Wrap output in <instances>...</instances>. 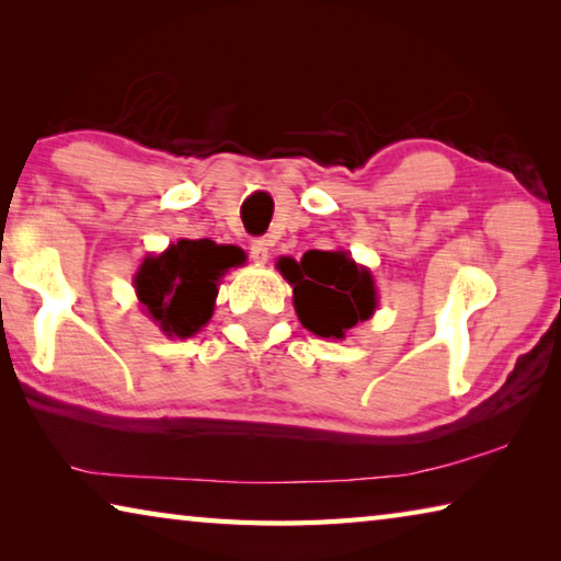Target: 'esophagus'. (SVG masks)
I'll return each instance as SVG.
<instances>
[{
    "label": "esophagus",
    "instance_id": "34e87169",
    "mask_svg": "<svg viewBox=\"0 0 561 561\" xmlns=\"http://www.w3.org/2000/svg\"><path fill=\"white\" fill-rule=\"evenodd\" d=\"M270 247L272 242L264 240V237H257V240H252L250 244V257L257 262V264H264L270 260Z\"/></svg>",
    "mask_w": 561,
    "mask_h": 561
}]
</instances>
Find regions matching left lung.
Instances as JSON below:
<instances>
[{"mask_svg":"<svg viewBox=\"0 0 561 561\" xmlns=\"http://www.w3.org/2000/svg\"><path fill=\"white\" fill-rule=\"evenodd\" d=\"M279 270L294 287V309L311 334L344 339L351 327L376 309L374 279L346 252L309 250L301 262L282 260Z\"/></svg>","mask_w":561,"mask_h":561,"instance_id":"left-lung-1","label":"left lung"}]
</instances>
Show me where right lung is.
Here are the masks:
<instances>
[{
  "instance_id": "obj_1",
  "label": "right lung",
  "mask_w": 561,
  "mask_h": 561,
  "mask_svg": "<svg viewBox=\"0 0 561 561\" xmlns=\"http://www.w3.org/2000/svg\"><path fill=\"white\" fill-rule=\"evenodd\" d=\"M242 260L240 247L180 240L140 264L138 299L168 336H193L213 317L220 277Z\"/></svg>"
}]
</instances>
